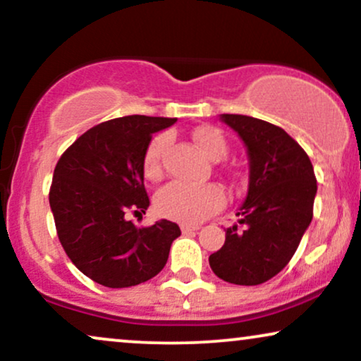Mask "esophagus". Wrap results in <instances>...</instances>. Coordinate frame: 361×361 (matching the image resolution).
I'll return each instance as SVG.
<instances>
[{
    "instance_id": "1",
    "label": "esophagus",
    "mask_w": 361,
    "mask_h": 361,
    "mask_svg": "<svg viewBox=\"0 0 361 361\" xmlns=\"http://www.w3.org/2000/svg\"><path fill=\"white\" fill-rule=\"evenodd\" d=\"M200 227L198 226H190V224H181V233L186 234V233H195V231H198Z\"/></svg>"
}]
</instances>
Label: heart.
Instances as JSON below:
<instances>
[{"label":"heart","mask_w":361,"mask_h":361,"mask_svg":"<svg viewBox=\"0 0 361 361\" xmlns=\"http://www.w3.org/2000/svg\"><path fill=\"white\" fill-rule=\"evenodd\" d=\"M193 140L200 151L212 161L222 159L227 154V139L221 128L214 126L197 127L192 132ZM169 144L168 134H157L149 142L144 154V175L147 180L157 181L163 176V154ZM156 210L163 217L183 224H197L221 210L226 204V193L219 185H195L186 181H173L156 195Z\"/></svg>","instance_id":"obj_1"}]
</instances>
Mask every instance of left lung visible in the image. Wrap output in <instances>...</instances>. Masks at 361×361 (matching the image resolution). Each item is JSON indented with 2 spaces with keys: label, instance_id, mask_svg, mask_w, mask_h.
Segmentation results:
<instances>
[{
  "label": "left lung",
  "instance_id": "obj_1",
  "mask_svg": "<svg viewBox=\"0 0 361 361\" xmlns=\"http://www.w3.org/2000/svg\"><path fill=\"white\" fill-rule=\"evenodd\" d=\"M221 120L246 147L250 183L238 224L209 263L224 281L259 285L295 255L312 221L317 181L309 156L283 128L247 115L222 114Z\"/></svg>",
  "mask_w": 361,
  "mask_h": 361
}]
</instances>
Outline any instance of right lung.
I'll use <instances>...</instances> for the list:
<instances>
[{
	"label": "right lung",
	"instance_id": "right-lung-1",
	"mask_svg": "<svg viewBox=\"0 0 361 361\" xmlns=\"http://www.w3.org/2000/svg\"><path fill=\"white\" fill-rule=\"evenodd\" d=\"M176 118L128 115L90 128L54 169L49 204L66 255L88 279L109 288L151 280L164 268L180 227L161 219L135 227L127 214H146L144 154L152 134Z\"/></svg>",
	"mask_w": 361,
	"mask_h": 361
}]
</instances>
